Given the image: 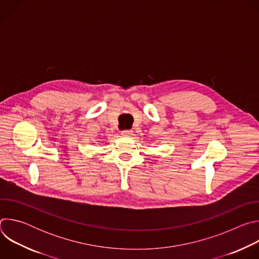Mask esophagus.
Segmentation results:
<instances>
[{
    "instance_id": "esophagus-1",
    "label": "esophagus",
    "mask_w": 259,
    "mask_h": 259,
    "mask_svg": "<svg viewBox=\"0 0 259 259\" xmlns=\"http://www.w3.org/2000/svg\"><path fill=\"white\" fill-rule=\"evenodd\" d=\"M132 131L131 130H124V131H122V135L123 136H125V137H130V136H132Z\"/></svg>"
}]
</instances>
